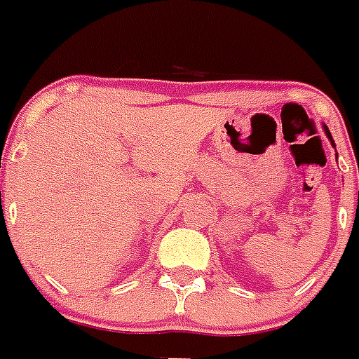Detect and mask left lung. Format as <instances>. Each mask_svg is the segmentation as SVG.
Listing matches in <instances>:
<instances>
[{
    "mask_svg": "<svg viewBox=\"0 0 359 359\" xmlns=\"http://www.w3.org/2000/svg\"><path fill=\"white\" fill-rule=\"evenodd\" d=\"M324 132H326V135H328V140L332 141V145H334V140H332V134H330V130L326 128V124H324ZM335 147V145H334Z\"/></svg>",
    "mask_w": 359,
    "mask_h": 359,
    "instance_id": "1",
    "label": "left lung"
}]
</instances>
